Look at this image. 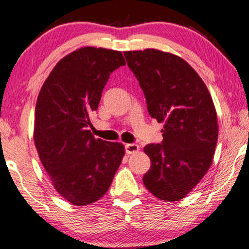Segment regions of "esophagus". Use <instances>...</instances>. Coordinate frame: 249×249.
Returning a JSON list of instances; mask_svg holds the SVG:
<instances>
[{
  "instance_id": "1",
  "label": "esophagus",
  "mask_w": 249,
  "mask_h": 249,
  "mask_svg": "<svg viewBox=\"0 0 249 249\" xmlns=\"http://www.w3.org/2000/svg\"><path fill=\"white\" fill-rule=\"evenodd\" d=\"M139 151V145L135 144V143H129V144L125 145V152L127 155H131V153L138 152Z\"/></svg>"
}]
</instances>
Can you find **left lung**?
I'll return each mask as SVG.
<instances>
[{"label":"left lung","instance_id":"obj_1","mask_svg":"<svg viewBox=\"0 0 249 249\" xmlns=\"http://www.w3.org/2000/svg\"><path fill=\"white\" fill-rule=\"evenodd\" d=\"M124 56L144 93L150 116L164 124L162 142L144 148L151 167L143 184L159 199L179 201L212 163L218 141L212 98L195 70L176 55L144 50Z\"/></svg>","mask_w":249,"mask_h":249}]
</instances>
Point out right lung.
Masks as SVG:
<instances>
[{
    "instance_id": "1",
    "label": "right lung",
    "mask_w": 249,
    "mask_h": 249,
    "mask_svg": "<svg viewBox=\"0 0 249 249\" xmlns=\"http://www.w3.org/2000/svg\"><path fill=\"white\" fill-rule=\"evenodd\" d=\"M125 65L121 52L83 47L56 64L37 98L34 139L55 190L74 205L103 197L124 156L122 143L91 134L109 75Z\"/></svg>"
}]
</instances>
